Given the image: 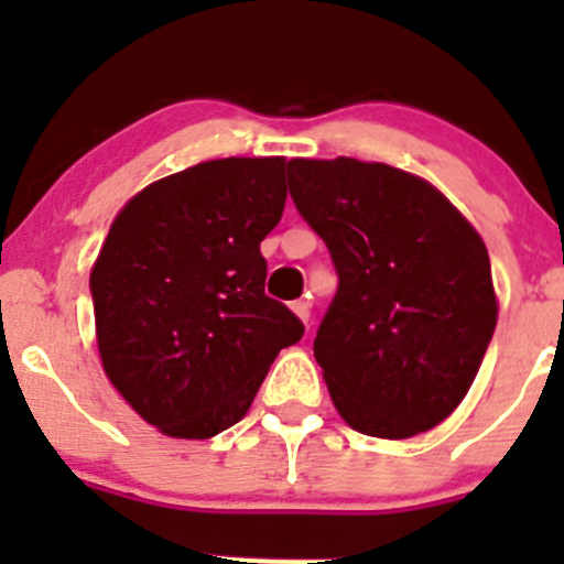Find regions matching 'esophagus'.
<instances>
[{
    "instance_id": "obj_1",
    "label": "esophagus",
    "mask_w": 564,
    "mask_h": 564,
    "mask_svg": "<svg viewBox=\"0 0 564 564\" xmlns=\"http://www.w3.org/2000/svg\"><path fill=\"white\" fill-rule=\"evenodd\" d=\"M292 311L297 314V318H303V322H308L311 318V303H305V300H294Z\"/></svg>"
}]
</instances>
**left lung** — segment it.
Returning a JSON list of instances; mask_svg holds the SVG:
<instances>
[{"label":"left lung","mask_w":564,"mask_h":564,"mask_svg":"<svg viewBox=\"0 0 564 564\" xmlns=\"http://www.w3.org/2000/svg\"><path fill=\"white\" fill-rule=\"evenodd\" d=\"M289 169L294 207L338 272L314 340L335 409L379 440L434 429L464 401L497 327L480 235L434 185L388 163Z\"/></svg>","instance_id":"8db88e82"}]
</instances>
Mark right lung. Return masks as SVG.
<instances>
[{"label":"right lung","mask_w":564,"mask_h":564,"mask_svg":"<svg viewBox=\"0 0 564 564\" xmlns=\"http://www.w3.org/2000/svg\"><path fill=\"white\" fill-rule=\"evenodd\" d=\"M286 158H224L135 193L89 275L106 377L150 425L209 440L240 423L305 327L267 297L261 240L286 204Z\"/></svg>","instance_id":"add662e5"}]
</instances>
